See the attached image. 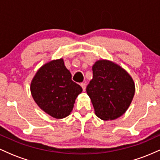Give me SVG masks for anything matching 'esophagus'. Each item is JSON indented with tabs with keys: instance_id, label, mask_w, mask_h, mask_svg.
I'll return each mask as SVG.
<instances>
[{
	"instance_id": "obj_1",
	"label": "esophagus",
	"mask_w": 160,
	"mask_h": 160,
	"mask_svg": "<svg viewBox=\"0 0 160 160\" xmlns=\"http://www.w3.org/2000/svg\"><path fill=\"white\" fill-rule=\"evenodd\" d=\"M81 87L82 88V90H83V92L86 91V84L85 83V82H82L81 83Z\"/></svg>"
}]
</instances>
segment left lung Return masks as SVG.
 <instances>
[{
    "label": "left lung",
    "instance_id": "1",
    "mask_svg": "<svg viewBox=\"0 0 160 160\" xmlns=\"http://www.w3.org/2000/svg\"><path fill=\"white\" fill-rule=\"evenodd\" d=\"M93 78L86 87L95 114L103 120L122 116L135 95V83L120 66L108 60H99L92 66Z\"/></svg>",
    "mask_w": 160,
    "mask_h": 160
}]
</instances>
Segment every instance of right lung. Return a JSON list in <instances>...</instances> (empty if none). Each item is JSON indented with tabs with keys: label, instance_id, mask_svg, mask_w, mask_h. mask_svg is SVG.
<instances>
[{
	"label": "right lung",
	"instance_id": "1",
	"mask_svg": "<svg viewBox=\"0 0 160 160\" xmlns=\"http://www.w3.org/2000/svg\"><path fill=\"white\" fill-rule=\"evenodd\" d=\"M81 86L71 80L62 58L45 64L38 70L31 83V92L40 109L56 119L68 117Z\"/></svg>",
	"mask_w": 160,
	"mask_h": 160
}]
</instances>
